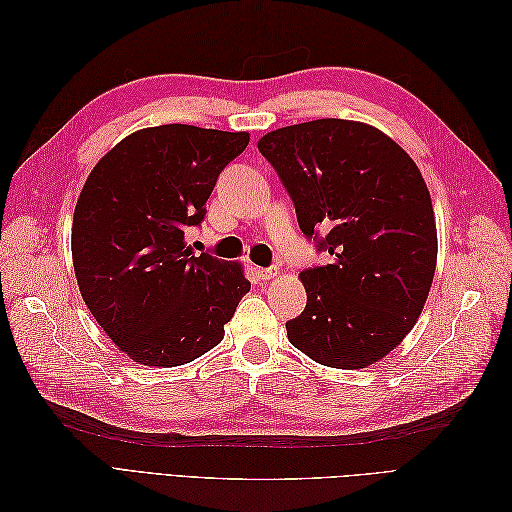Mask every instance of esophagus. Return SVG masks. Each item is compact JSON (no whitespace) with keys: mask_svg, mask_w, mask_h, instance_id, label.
<instances>
[{"mask_svg":"<svg viewBox=\"0 0 512 512\" xmlns=\"http://www.w3.org/2000/svg\"><path fill=\"white\" fill-rule=\"evenodd\" d=\"M256 275L260 277V280H271V277L277 275V269L275 267H267V269H256Z\"/></svg>","mask_w":512,"mask_h":512,"instance_id":"1","label":"esophagus"}]
</instances>
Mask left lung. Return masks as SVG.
<instances>
[{
	"label": "left lung",
	"instance_id": "8db88e82",
	"mask_svg": "<svg viewBox=\"0 0 512 512\" xmlns=\"http://www.w3.org/2000/svg\"><path fill=\"white\" fill-rule=\"evenodd\" d=\"M258 149L297 222L331 265L301 271L307 305L288 339L320 365L361 369L399 346L421 316L438 235L421 170L367 123L316 119L265 134Z\"/></svg>",
	"mask_w": 512,
	"mask_h": 512
}]
</instances>
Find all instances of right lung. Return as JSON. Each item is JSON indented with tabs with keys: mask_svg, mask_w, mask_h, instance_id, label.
I'll return each instance as SVG.
<instances>
[{
	"mask_svg": "<svg viewBox=\"0 0 512 512\" xmlns=\"http://www.w3.org/2000/svg\"><path fill=\"white\" fill-rule=\"evenodd\" d=\"M247 143V132L168 123L123 138L87 177L72 222L74 273L89 312L132 361L198 359L250 292L241 265L194 256L183 241Z\"/></svg>",
	"mask_w": 512,
	"mask_h": 512,
	"instance_id": "obj_1",
	"label": "right lung"
}]
</instances>
